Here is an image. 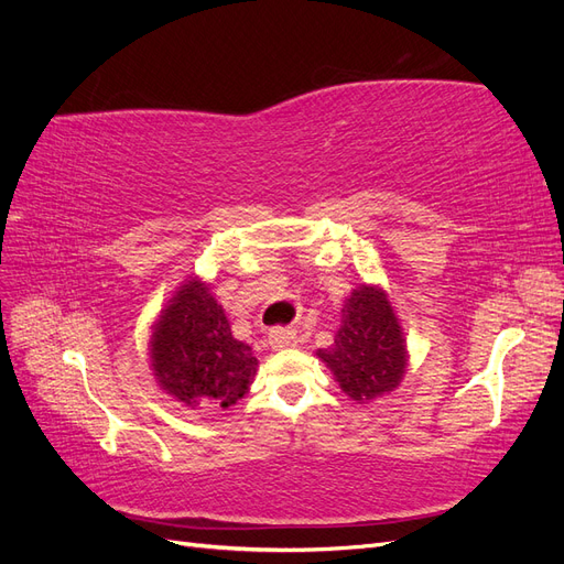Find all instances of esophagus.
I'll return each instance as SVG.
<instances>
[{
  "label": "esophagus",
  "instance_id": "obj_1",
  "mask_svg": "<svg viewBox=\"0 0 564 564\" xmlns=\"http://www.w3.org/2000/svg\"><path fill=\"white\" fill-rule=\"evenodd\" d=\"M299 344V336L294 329H272L268 334V346L272 350H286V348H294Z\"/></svg>",
  "mask_w": 564,
  "mask_h": 564
}]
</instances>
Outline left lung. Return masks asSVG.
<instances>
[{
	"instance_id": "1",
	"label": "left lung",
	"mask_w": 564,
	"mask_h": 564,
	"mask_svg": "<svg viewBox=\"0 0 564 564\" xmlns=\"http://www.w3.org/2000/svg\"><path fill=\"white\" fill-rule=\"evenodd\" d=\"M315 355L355 402H373L395 390L406 373L409 352L404 329L383 289L355 286L340 308L334 344Z\"/></svg>"
}]
</instances>
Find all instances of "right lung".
I'll use <instances>...</instances> for the list:
<instances>
[{"instance_id":"1","label":"right lung","mask_w":564,"mask_h":564,"mask_svg":"<svg viewBox=\"0 0 564 564\" xmlns=\"http://www.w3.org/2000/svg\"><path fill=\"white\" fill-rule=\"evenodd\" d=\"M150 369L162 392L187 409H228L259 369L251 346L232 336L212 284L191 275L150 327Z\"/></svg>"}]
</instances>
